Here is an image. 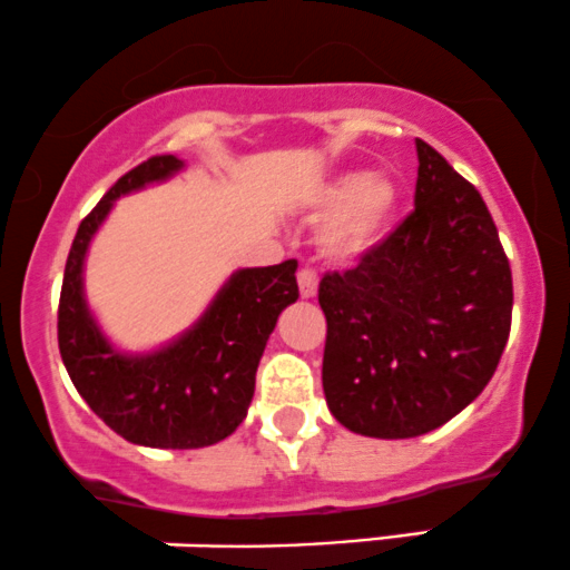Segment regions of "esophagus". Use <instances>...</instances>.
<instances>
[{"mask_svg":"<svg viewBox=\"0 0 570 570\" xmlns=\"http://www.w3.org/2000/svg\"><path fill=\"white\" fill-rule=\"evenodd\" d=\"M297 284H299V295L314 297L316 295V284H318L314 267H303V271L297 273Z\"/></svg>","mask_w":570,"mask_h":570,"instance_id":"esophagus-1","label":"esophagus"}]
</instances>
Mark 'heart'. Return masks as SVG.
Masks as SVG:
<instances>
[{
	"instance_id": "1",
	"label": "heart",
	"mask_w": 570,
	"mask_h": 570,
	"mask_svg": "<svg viewBox=\"0 0 570 570\" xmlns=\"http://www.w3.org/2000/svg\"><path fill=\"white\" fill-rule=\"evenodd\" d=\"M314 203L318 214L330 216L322 227L324 252L335 259H352L376 246L386 233L397 205V186L386 175L343 173L316 191Z\"/></svg>"
}]
</instances>
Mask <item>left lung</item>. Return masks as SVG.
I'll use <instances>...</instances> for the list:
<instances>
[{
  "mask_svg": "<svg viewBox=\"0 0 570 570\" xmlns=\"http://www.w3.org/2000/svg\"><path fill=\"white\" fill-rule=\"evenodd\" d=\"M414 210L324 273L322 384L352 433L414 438L481 395L511 333L509 256L479 189L416 140Z\"/></svg>",
  "mask_w": 570,
  "mask_h": 570,
  "instance_id": "1",
  "label": "left lung"
}]
</instances>
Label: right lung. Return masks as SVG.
Segmentation results:
<instances>
[{"label": "right lung", "instance_id": "obj_1", "mask_svg": "<svg viewBox=\"0 0 570 570\" xmlns=\"http://www.w3.org/2000/svg\"><path fill=\"white\" fill-rule=\"evenodd\" d=\"M180 167L151 156L110 186L75 233L59 297V352L75 390L127 441L154 449H199L233 435L248 414L259 356L278 314L299 297L297 259L237 271L208 314L173 346L121 356L108 346L83 303V256L112 199Z\"/></svg>", "mask_w": 570, "mask_h": 570}]
</instances>
